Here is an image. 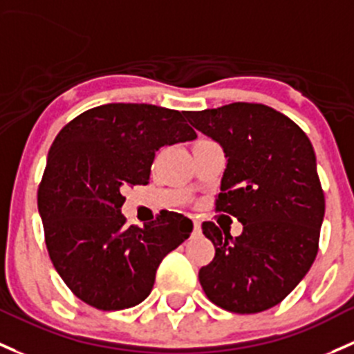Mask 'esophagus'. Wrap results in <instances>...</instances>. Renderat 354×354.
<instances>
[{"label": "esophagus", "instance_id": "34e87169", "mask_svg": "<svg viewBox=\"0 0 354 354\" xmlns=\"http://www.w3.org/2000/svg\"><path fill=\"white\" fill-rule=\"evenodd\" d=\"M193 229H195V232H200V230H202V225H200L198 221H193Z\"/></svg>", "mask_w": 354, "mask_h": 354}]
</instances>
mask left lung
<instances>
[{
  "mask_svg": "<svg viewBox=\"0 0 354 354\" xmlns=\"http://www.w3.org/2000/svg\"><path fill=\"white\" fill-rule=\"evenodd\" d=\"M185 117L224 147L215 210L243 224V234L232 237L203 222L215 256L200 270V285L224 310H268L300 283L319 251L326 200L314 147L295 122L261 103L237 102Z\"/></svg>",
  "mask_w": 354,
  "mask_h": 354,
  "instance_id": "8db88e82",
  "label": "left lung"
}]
</instances>
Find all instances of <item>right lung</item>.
Segmentation results:
<instances>
[{
  "label": "right lung",
  "instance_id": "1",
  "mask_svg": "<svg viewBox=\"0 0 354 354\" xmlns=\"http://www.w3.org/2000/svg\"><path fill=\"white\" fill-rule=\"evenodd\" d=\"M183 115L109 103L77 115L52 142L37 192L47 251L71 292L98 310L147 299L165 256L193 230L176 212H159L144 229L120 214L124 188L149 183L156 151L196 137Z\"/></svg>",
  "mask_w": 354,
  "mask_h": 354
}]
</instances>
